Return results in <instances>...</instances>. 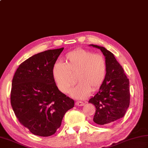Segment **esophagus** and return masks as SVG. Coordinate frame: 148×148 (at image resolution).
<instances>
[{
  "instance_id": "1",
  "label": "esophagus",
  "mask_w": 148,
  "mask_h": 148,
  "mask_svg": "<svg viewBox=\"0 0 148 148\" xmlns=\"http://www.w3.org/2000/svg\"><path fill=\"white\" fill-rule=\"evenodd\" d=\"M76 105L77 106H84V103L82 102H80V101H77V102H76Z\"/></svg>"
}]
</instances>
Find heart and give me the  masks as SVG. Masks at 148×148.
I'll return each instance as SVG.
<instances>
[{
  "mask_svg": "<svg viewBox=\"0 0 148 148\" xmlns=\"http://www.w3.org/2000/svg\"><path fill=\"white\" fill-rule=\"evenodd\" d=\"M107 63L102 55L77 49L65 56V63L56 62L52 67V77L60 92L67 93L75 82L71 95L76 99L88 97L102 86L107 76Z\"/></svg>",
  "mask_w": 148,
  "mask_h": 148,
  "instance_id": "heart-1",
  "label": "heart"
}]
</instances>
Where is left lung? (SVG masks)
<instances>
[{
    "label": "left lung",
    "mask_w": 148,
    "mask_h": 148,
    "mask_svg": "<svg viewBox=\"0 0 148 148\" xmlns=\"http://www.w3.org/2000/svg\"><path fill=\"white\" fill-rule=\"evenodd\" d=\"M100 49L107 63V76L104 83L88 102L95 106L93 121L106 125L125 116L130 104L129 80L114 55L104 47L90 45Z\"/></svg>",
    "instance_id": "1"
}]
</instances>
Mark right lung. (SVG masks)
Instances as JSON below:
<instances>
[{"instance_id": "add662e5", "label": "right lung", "mask_w": 148, "mask_h": 148, "mask_svg": "<svg viewBox=\"0 0 148 148\" xmlns=\"http://www.w3.org/2000/svg\"><path fill=\"white\" fill-rule=\"evenodd\" d=\"M64 48L31 56L19 66L12 81L11 103L18 121L31 133L54 134L74 100L60 92L52 77V67Z\"/></svg>"}]
</instances>
